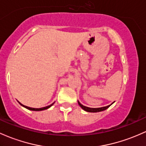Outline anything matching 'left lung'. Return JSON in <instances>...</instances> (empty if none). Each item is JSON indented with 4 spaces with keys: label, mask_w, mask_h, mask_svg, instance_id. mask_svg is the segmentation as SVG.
<instances>
[{
    "label": "left lung",
    "mask_w": 146,
    "mask_h": 146,
    "mask_svg": "<svg viewBox=\"0 0 146 146\" xmlns=\"http://www.w3.org/2000/svg\"><path fill=\"white\" fill-rule=\"evenodd\" d=\"M78 104H79V105L80 106V107L82 110H84V111H88V112H99V111H104V110H107V108H109L112 104L114 102H113L111 105H107L106 107H99V108H91V107H86V106H84L83 105H82V104L79 101H78Z\"/></svg>",
    "instance_id": "left-lung-1"
}]
</instances>
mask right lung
Here are the masks:
<instances>
[{"label": "right lung", "mask_w": 146, "mask_h": 146, "mask_svg": "<svg viewBox=\"0 0 146 146\" xmlns=\"http://www.w3.org/2000/svg\"><path fill=\"white\" fill-rule=\"evenodd\" d=\"M19 102V104H20V105H21V106L24 107H25V108L28 109V110H32V111H42V110H47V109L50 108V107L52 105H53L54 103H55V102H53V103H52V104H51V105H48V106H46V107H41V108H33V107H29L28 106H25V105H22V104L20 102Z\"/></svg>", "instance_id": "right-lung-1"}]
</instances>
